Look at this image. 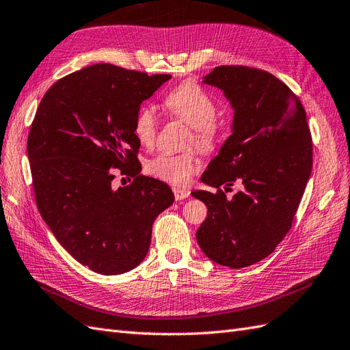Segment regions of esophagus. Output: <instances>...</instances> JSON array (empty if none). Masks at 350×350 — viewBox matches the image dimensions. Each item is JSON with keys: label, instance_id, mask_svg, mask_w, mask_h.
Here are the masks:
<instances>
[{"label": "esophagus", "instance_id": "obj_1", "mask_svg": "<svg viewBox=\"0 0 350 350\" xmlns=\"http://www.w3.org/2000/svg\"><path fill=\"white\" fill-rule=\"evenodd\" d=\"M173 192H174V198H176V201L186 200L187 196L191 195V192L187 191V189H185V187H174Z\"/></svg>", "mask_w": 350, "mask_h": 350}]
</instances>
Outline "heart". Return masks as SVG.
<instances>
[{
	"label": "heart",
	"instance_id": "1",
	"mask_svg": "<svg viewBox=\"0 0 350 350\" xmlns=\"http://www.w3.org/2000/svg\"><path fill=\"white\" fill-rule=\"evenodd\" d=\"M165 109L176 118L192 127L195 145L202 150H211L219 140L220 127L214 120L217 107L213 97L195 83H183L172 90L164 100ZM133 131L143 146L155 142L158 131V116L152 105H143L134 116ZM200 161L193 152L185 154H158L148 161L146 172L161 182L183 186L198 170Z\"/></svg>",
	"mask_w": 350,
	"mask_h": 350
}]
</instances>
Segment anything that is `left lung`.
<instances>
[{
  "label": "left lung",
  "mask_w": 350,
  "mask_h": 350,
  "mask_svg": "<svg viewBox=\"0 0 350 350\" xmlns=\"http://www.w3.org/2000/svg\"><path fill=\"white\" fill-rule=\"evenodd\" d=\"M202 83L221 90L234 121L201 176L217 192H192L208 208L196 241L214 263L247 267L273 253L306 189L312 172L306 112L288 87L262 69L217 66ZM234 183L243 189L229 200L224 191Z\"/></svg>",
  "instance_id": "1"
}]
</instances>
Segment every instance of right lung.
<instances>
[{"label": "right lung", "mask_w": 350, "mask_h": 350, "mask_svg": "<svg viewBox=\"0 0 350 350\" xmlns=\"http://www.w3.org/2000/svg\"><path fill=\"white\" fill-rule=\"evenodd\" d=\"M172 75L109 64L87 66L44 94L28 136L35 200L53 235L102 275L140 265L152 225L174 201L170 186L142 176L134 116ZM113 167L133 182L113 190Z\"/></svg>", "instance_id": "obj_1"}]
</instances>
